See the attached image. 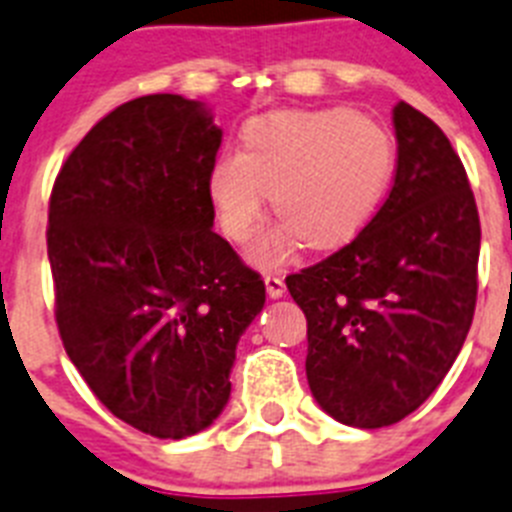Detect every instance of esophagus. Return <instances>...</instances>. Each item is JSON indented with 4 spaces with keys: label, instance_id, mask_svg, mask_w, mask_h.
Instances as JSON below:
<instances>
[{
    "label": "esophagus",
    "instance_id": "obj_1",
    "mask_svg": "<svg viewBox=\"0 0 512 512\" xmlns=\"http://www.w3.org/2000/svg\"><path fill=\"white\" fill-rule=\"evenodd\" d=\"M265 288H268L270 299H281L286 293V283H283L281 275H265Z\"/></svg>",
    "mask_w": 512,
    "mask_h": 512
}]
</instances>
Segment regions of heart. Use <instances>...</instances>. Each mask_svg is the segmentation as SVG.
Instances as JSON below:
<instances>
[{
    "label": "heart",
    "mask_w": 512,
    "mask_h": 512,
    "mask_svg": "<svg viewBox=\"0 0 512 512\" xmlns=\"http://www.w3.org/2000/svg\"><path fill=\"white\" fill-rule=\"evenodd\" d=\"M394 167L389 133L348 110H283L244 128L242 151L213 159L208 193L221 229L250 242L273 206L283 221L252 244L250 257L275 268L309 247H335L361 229Z\"/></svg>",
    "instance_id": "obj_1"
}]
</instances>
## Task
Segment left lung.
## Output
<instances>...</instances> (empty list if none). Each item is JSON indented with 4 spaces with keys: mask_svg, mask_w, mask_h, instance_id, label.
Segmentation results:
<instances>
[{
    "mask_svg": "<svg viewBox=\"0 0 512 512\" xmlns=\"http://www.w3.org/2000/svg\"><path fill=\"white\" fill-rule=\"evenodd\" d=\"M397 172L358 237L286 278L306 314V379L327 415L386 428L453 366L477 306L479 213L446 133L394 108Z\"/></svg>",
    "mask_w": 512,
    "mask_h": 512,
    "instance_id": "left-lung-1",
    "label": "left lung"
}]
</instances>
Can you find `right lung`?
<instances>
[{"mask_svg": "<svg viewBox=\"0 0 512 512\" xmlns=\"http://www.w3.org/2000/svg\"><path fill=\"white\" fill-rule=\"evenodd\" d=\"M221 128L201 102H123L66 157L48 203V262L66 355L118 420L201 433L229 402L260 273L213 226Z\"/></svg>", "mask_w": 512, "mask_h": 512, "instance_id": "right-lung-1", "label": "right lung"}]
</instances>
